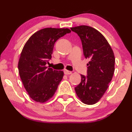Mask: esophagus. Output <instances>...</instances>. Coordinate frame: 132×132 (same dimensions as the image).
I'll use <instances>...</instances> for the list:
<instances>
[{
    "mask_svg": "<svg viewBox=\"0 0 132 132\" xmlns=\"http://www.w3.org/2000/svg\"><path fill=\"white\" fill-rule=\"evenodd\" d=\"M64 74H65V75H71V74H72V72H71V71H68V70H66V69H65V70L64 71Z\"/></svg>",
    "mask_w": 132,
    "mask_h": 132,
    "instance_id": "obj_1",
    "label": "esophagus"
}]
</instances>
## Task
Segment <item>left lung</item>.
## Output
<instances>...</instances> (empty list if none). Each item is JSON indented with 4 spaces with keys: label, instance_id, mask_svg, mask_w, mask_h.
<instances>
[{
    "label": "left lung",
    "instance_id": "left-lung-1",
    "mask_svg": "<svg viewBox=\"0 0 132 132\" xmlns=\"http://www.w3.org/2000/svg\"><path fill=\"white\" fill-rule=\"evenodd\" d=\"M81 38L83 53L89 62L87 76H81V82L75 87L79 99L84 104L93 105L104 95L115 71V56L107 40L91 27L81 25L71 28Z\"/></svg>",
    "mask_w": 132,
    "mask_h": 132
}]
</instances>
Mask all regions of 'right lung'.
<instances>
[{"label": "right lung", "instance_id": "right-lung-1", "mask_svg": "<svg viewBox=\"0 0 132 132\" xmlns=\"http://www.w3.org/2000/svg\"><path fill=\"white\" fill-rule=\"evenodd\" d=\"M70 32L69 28H45L33 34L24 45L18 69L24 87L33 101L46 102L57 90L64 72L46 64L52 57L55 42Z\"/></svg>", "mask_w": 132, "mask_h": 132}]
</instances>
